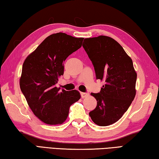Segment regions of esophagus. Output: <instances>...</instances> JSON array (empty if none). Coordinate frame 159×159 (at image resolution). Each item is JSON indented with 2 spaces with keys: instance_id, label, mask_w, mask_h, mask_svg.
<instances>
[{
  "instance_id": "esophagus-1",
  "label": "esophagus",
  "mask_w": 159,
  "mask_h": 159,
  "mask_svg": "<svg viewBox=\"0 0 159 159\" xmlns=\"http://www.w3.org/2000/svg\"><path fill=\"white\" fill-rule=\"evenodd\" d=\"M81 97H82V98H86L87 96H89V93H81Z\"/></svg>"
}]
</instances>
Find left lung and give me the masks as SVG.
<instances>
[{
  "label": "left lung",
  "mask_w": 159,
  "mask_h": 159,
  "mask_svg": "<svg viewBox=\"0 0 159 159\" xmlns=\"http://www.w3.org/2000/svg\"><path fill=\"white\" fill-rule=\"evenodd\" d=\"M82 46L93 65L96 79L105 82L100 93H91L97 106L89 116L99 126H108L120 119L134 100L137 74L131 59L113 39H84Z\"/></svg>",
  "instance_id": "8db88e82"
}]
</instances>
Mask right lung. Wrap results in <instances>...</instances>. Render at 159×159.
Returning a JSON list of instances; mask_svg holds the SVG:
<instances>
[{"label": "right lung", "instance_id": "1", "mask_svg": "<svg viewBox=\"0 0 159 159\" xmlns=\"http://www.w3.org/2000/svg\"><path fill=\"white\" fill-rule=\"evenodd\" d=\"M84 38L65 33L50 35L28 56L22 68L20 88L34 114L48 125L62 124L79 91H60L56 84L64 75V62L82 47Z\"/></svg>", "mask_w": 159, "mask_h": 159}]
</instances>
